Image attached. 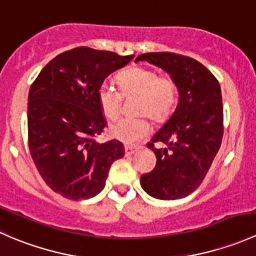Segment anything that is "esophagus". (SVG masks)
<instances>
[{
	"mask_svg": "<svg viewBox=\"0 0 256 256\" xmlns=\"http://www.w3.org/2000/svg\"><path fill=\"white\" fill-rule=\"evenodd\" d=\"M138 147L131 146V144H125V154L126 156H131L132 154H135L138 151Z\"/></svg>",
	"mask_w": 256,
	"mask_h": 256,
	"instance_id": "esophagus-1",
	"label": "esophagus"
}]
</instances>
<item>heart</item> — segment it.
<instances>
[{
  "label": "heart",
  "instance_id": "obj_1",
  "mask_svg": "<svg viewBox=\"0 0 256 256\" xmlns=\"http://www.w3.org/2000/svg\"><path fill=\"white\" fill-rule=\"evenodd\" d=\"M118 85L122 94H138V110L148 112L156 118H162L174 110L178 100V85L171 76H160L156 70L134 66L118 74ZM98 104L106 118L118 116L122 95L109 82H102L96 92ZM151 131V124L146 115L136 118H116L109 125L114 138L125 144H136Z\"/></svg>",
  "mask_w": 256,
  "mask_h": 256
}]
</instances>
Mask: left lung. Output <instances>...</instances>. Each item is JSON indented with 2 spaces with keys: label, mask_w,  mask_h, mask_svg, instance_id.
Listing matches in <instances>:
<instances>
[{
  "label": "left lung",
  "mask_w": 256,
  "mask_h": 256,
  "mask_svg": "<svg viewBox=\"0 0 256 256\" xmlns=\"http://www.w3.org/2000/svg\"><path fill=\"white\" fill-rule=\"evenodd\" d=\"M147 60L176 80L180 102L147 147L157 157L156 166L141 176L144 192L158 200H180L194 192L207 176L223 138V104L216 76L196 59L171 52L144 53ZM164 142V149L154 144Z\"/></svg>",
  "instance_id": "obj_1"
}]
</instances>
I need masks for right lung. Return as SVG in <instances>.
Segmentation results:
<instances>
[{
	"instance_id": "add662e5",
	"label": "right lung",
	"mask_w": 256,
	"mask_h": 256,
	"mask_svg": "<svg viewBox=\"0 0 256 256\" xmlns=\"http://www.w3.org/2000/svg\"><path fill=\"white\" fill-rule=\"evenodd\" d=\"M132 58L74 48L52 59L30 85V156L48 187L68 200H88L102 192L110 166L124 156L120 141L95 140L106 126L96 92L109 74Z\"/></svg>"
}]
</instances>
